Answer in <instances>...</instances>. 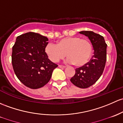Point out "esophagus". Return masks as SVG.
Masks as SVG:
<instances>
[{"instance_id": "esophagus-1", "label": "esophagus", "mask_w": 123, "mask_h": 123, "mask_svg": "<svg viewBox=\"0 0 123 123\" xmlns=\"http://www.w3.org/2000/svg\"><path fill=\"white\" fill-rule=\"evenodd\" d=\"M58 67H59L60 68H66L65 66L61 65H58Z\"/></svg>"}]
</instances>
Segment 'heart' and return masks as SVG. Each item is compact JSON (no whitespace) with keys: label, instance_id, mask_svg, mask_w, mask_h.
Segmentation results:
<instances>
[{"label":"heart","instance_id":"heart-1","mask_svg":"<svg viewBox=\"0 0 123 123\" xmlns=\"http://www.w3.org/2000/svg\"><path fill=\"white\" fill-rule=\"evenodd\" d=\"M49 59L54 62L68 56L67 61L76 67L84 66L90 60L92 45L90 40L80 37H68L58 41L57 44L49 43L45 48Z\"/></svg>","mask_w":123,"mask_h":123}]
</instances>
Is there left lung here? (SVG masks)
I'll use <instances>...</instances> for the list:
<instances>
[{
	"label": "left lung",
	"mask_w": 123,
	"mask_h": 123,
	"mask_svg": "<svg viewBox=\"0 0 123 123\" xmlns=\"http://www.w3.org/2000/svg\"><path fill=\"white\" fill-rule=\"evenodd\" d=\"M80 33L88 37L94 49V55L88 62L75 69L71 82L81 88L90 87L100 78L105 68L107 46L104 37L92 31H81Z\"/></svg>",
	"instance_id": "left-lung-1"
}]
</instances>
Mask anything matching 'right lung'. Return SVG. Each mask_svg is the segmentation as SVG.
I'll return each instance as SVG.
<instances>
[{
  "instance_id": "add662e5",
  "label": "right lung",
  "mask_w": 123,
  "mask_h": 123,
  "mask_svg": "<svg viewBox=\"0 0 123 123\" xmlns=\"http://www.w3.org/2000/svg\"><path fill=\"white\" fill-rule=\"evenodd\" d=\"M48 41L44 36L30 32L18 37L12 48L14 72L20 82L30 88L46 85L58 67L48 59L45 51Z\"/></svg>"
}]
</instances>
